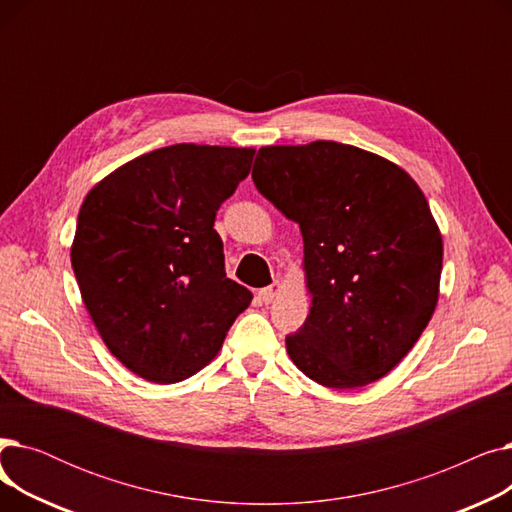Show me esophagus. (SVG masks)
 I'll use <instances>...</instances> for the list:
<instances>
[{"mask_svg":"<svg viewBox=\"0 0 512 512\" xmlns=\"http://www.w3.org/2000/svg\"><path fill=\"white\" fill-rule=\"evenodd\" d=\"M280 290H282V284L276 280L274 284H270L267 288H261V290H259V297H261L263 303H272V301L278 297Z\"/></svg>","mask_w":512,"mask_h":512,"instance_id":"34e87169","label":"esophagus"}]
</instances>
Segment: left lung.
<instances>
[{
    "label": "left lung",
    "instance_id": "8db88e82",
    "mask_svg": "<svg viewBox=\"0 0 512 512\" xmlns=\"http://www.w3.org/2000/svg\"><path fill=\"white\" fill-rule=\"evenodd\" d=\"M257 191L303 234L311 307L286 351L313 382L361 388L415 346L440 297L442 234L394 161L336 141L261 147Z\"/></svg>",
    "mask_w": 512,
    "mask_h": 512
}]
</instances>
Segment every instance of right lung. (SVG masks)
I'll list each match as a JSON object with an SVG mask.
<instances>
[{
    "label": "right lung",
    "mask_w": 512,
    "mask_h": 512,
    "mask_svg": "<svg viewBox=\"0 0 512 512\" xmlns=\"http://www.w3.org/2000/svg\"><path fill=\"white\" fill-rule=\"evenodd\" d=\"M253 147L180 143L126 161L87 193L70 259L110 353L139 378L176 384L218 357L253 294L226 278L215 211Z\"/></svg>",
    "instance_id": "add662e5"
}]
</instances>
